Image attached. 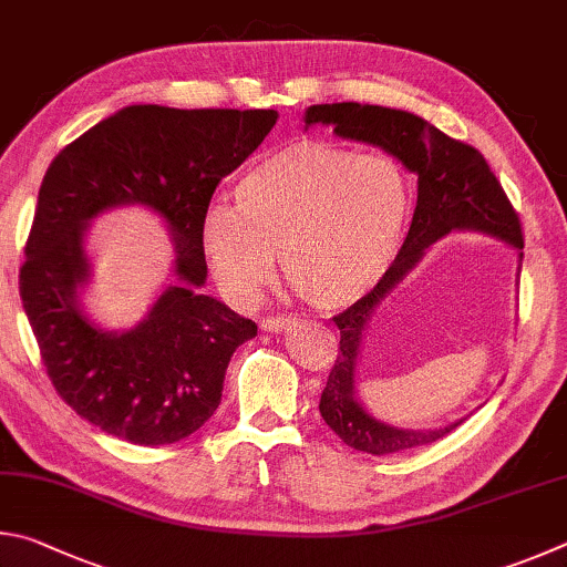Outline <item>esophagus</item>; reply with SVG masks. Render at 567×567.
<instances>
[{
	"label": "esophagus",
	"instance_id": "esophagus-1",
	"mask_svg": "<svg viewBox=\"0 0 567 567\" xmlns=\"http://www.w3.org/2000/svg\"><path fill=\"white\" fill-rule=\"evenodd\" d=\"M299 323V316H291V313H276V316H266L261 321V329L268 333H278V331H286L291 329V326Z\"/></svg>",
	"mask_w": 567,
	"mask_h": 567
}]
</instances>
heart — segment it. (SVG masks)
Here are the masks:
<instances>
[{
	"label": "heart",
	"mask_w": 567,
	"mask_h": 567,
	"mask_svg": "<svg viewBox=\"0 0 567 567\" xmlns=\"http://www.w3.org/2000/svg\"><path fill=\"white\" fill-rule=\"evenodd\" d=\"M411 208V176L395 156L299 142L248 168L236 204L204 208L198 244L228 299L254 301L281 256L303 301L341 309L393 266Z\"/></svg>",
	"instance_id": "obj_1"
}]
</instances>
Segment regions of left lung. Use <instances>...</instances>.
<instances>
[{"instance_id":"8db88e82","label":"left lung","mask_w":567,"mask_h":567,"mask_svg":"<svg viewBox=\"0 0 567 567\" xmlns=\"http://www.w3.org/2000/svg\"><path fill=\"white\" fill-rule=\"evenodd\" d=\"M316 124L333 126V132L343 138L385 148L419 176V202H415L413 221L393 266L369 293L351 303L343 313L333 316L341 341L339 355L321 393V415L346 445L363 453L385 455L433 443L458 429L463 421L429 433L403 431L375 421L355 401L353 375L363 329L383 296L391 293L395 284L403 281V276L421 261L425 248L451 234L453 228H475V231L493 234L520 251L523 228L518 212L478 148L451 138L421 116L401 112V109L341 102L309 106L306 126Z\"/></svg>"}]
</instances>
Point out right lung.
Listing matches in <instances>:
<instances>
[{"instance_id":"right-lung-1","label":"right lung","mask_w":567,"mask_h":567,"mask_svg":"<svg viewBox=\"0 0 567 567\" xmlns=\"http://www.w3.org/2000/svg\"><path fill=\"white\" fill-rule=\"evenodd\" d=\"M276 118L274 109L126 106L49 164L19 296L54 391L104 433L136 445L176 443L221 403L228 361L256 323L198 291L206 281L198 224L218 182L256 152ZM118 203L165 216L177 284L136 330L109 334L78 311L75 291L87 275V218Z\"/></svg>"}]
</instances>
